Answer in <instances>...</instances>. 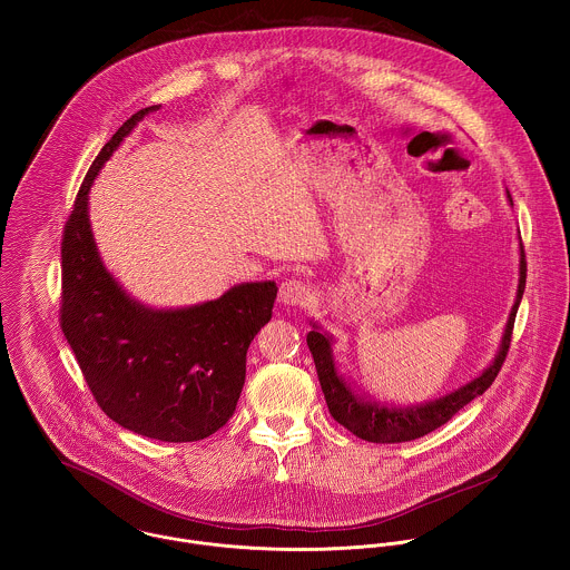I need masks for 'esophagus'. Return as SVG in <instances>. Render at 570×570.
<instances>
[{"mask_svg":"<svg viewBox=\"0 0 570 570\" xmlns=\"http://www.w3.org/2000/svg\"><path fill=\"white\" fill-rule=\"evenodd\" d=\"M278 301L283 305H292V307H307L314 301V289L303 281L289 278V281L281 283Z\"/></svg>","mask_w":570,"mask_h":570,"instance_id":"esophagus-1","label":"esophagus"}]
</instances>
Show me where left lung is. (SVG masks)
I'll return each instance as SVG.
<instances>
[{"mask_svg":"<svg viewBox=\"0 0 570 570\" xmlns=\"http://www.w3.org/2000/svg\"><path fill=\"white\" fill-rule=\"evenodd\" d=\"M509 202H511V195H509ZM524 283H527V261H524V249H522L518 298H515V305L511 309L509 323L504 328V337H502V346L498 351V357L493 360V364L489 366L488 371L481 377H476L472 384L463 386L461 391H456V393H452V395H448L439 402H430L425 406L400 410V407L377 406V404H368V402L364 404L337 377L335 366H333V357H331L328 337H325L321 331H309L307 344H309V351H312L314 362H316L318 380H321L331 416L340 425L351 430L355 436H360L364 441H371V443H404V441L419 439V436L445 425L461 407L468 406L472 400L483 395L489 386L493 384L495 375L500 373V368L507 360V353H509L515 314H518V307H520V301H522V294H524Z\"/></svg>","mask_w":570,"mask_h":570,"instance_id":"8db88e82","label":"left lung"}]
</instances>
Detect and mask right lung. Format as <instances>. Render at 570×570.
I'll list each match as a JSON object with an SVG mask.
<instances>
[{"label":"right lung","instance_id":"1","mask_svg":"<svg viewBox=\"0 0 570 570\" xmlns=\"http://www.w3.org/2000/svg\"><path fill=\"white\" fill-rule=\"evenodd\" d=\"M136 111L82 179L61 242V331L100 410L118 425L168 443L215 434L235 414L245 353L269 323L278 287L245 283L177 312L134 303L102 267L87 219V193L105 160L145 114Z\"/></svg>","mask_w":570,"mask_h":570}]
</instances>
